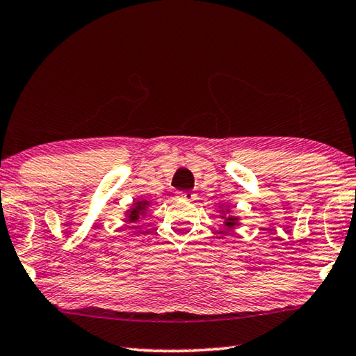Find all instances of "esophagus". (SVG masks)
Returning <instances> with one entry per match:
<instances>
[{"instance_id": "obj_1", "label": "esophagus", "mask_w": 356, "mask_h": 356, "mask_svg": "<svg viewBox=\"0 0 356 356\" xmlns=\"http://www.w3.org/2000/svg\"><path fill=\"white\" fill-rule=\"evenodd\" d=\"M177 197L179 200H182V201H195V197H196V195L193 191H180L179 195H177Z\"/></svg>"}]
</instances>
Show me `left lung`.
Returning <instances> with one entry per match:
<instances>
[{
  "instance_id": "1",
  "label": "left lung",
  "mask_w": 356,
  "mask_h": 356,
  "mask_svg": "<svg viewBox=\"0 0 356 356\" xmlns=\"http://www.w3.org/2000/svg\"><path fill=\"white\" fill-rule=\"evenodd\" d=\"M220 213H221V218L225 220L222 222H225V226L229 227V229H234L237 227L240 222H238V216L236 215H231V209L229 207H220Z\"/></svg>"
}]
</instances>
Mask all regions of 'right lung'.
Listing matches in <instances>:
<instances>
[{
    "instance_id": "obj_1",
    "label": "right lung",
    "mask_w": 356,
    "mask_h": 356,
    "mask_svg": "<svg viewBox=\"0 0 356 356\" xmlns=\"http://www.w3.org/2000/svg\"><path fill=\"white\" fill-rule=\"evenodd\" d=\"M150 206V202L143 200V201H136L130 206V209L125 212V220H127L129 222H135L140 220V216H144L147 212V209Z\"/></svg>"
}]
</instances>
